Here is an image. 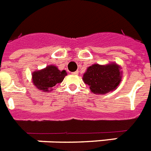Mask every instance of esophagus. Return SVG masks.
Returning a JSON list of instances; mask_svg holds the SVG:
<instances>
[{"mask_svg":"<svg viewBox=\"0 0 151 151\" xmlns=\"http://www.w3.org/2000/svg\"><path fill=\"white\" fill-rule=\"evenodd\" d=\"M72 74H73V75H76H76H79V72H78V71H76V72H72Z\"/></svg>","mask_w":151,"mask_h":151,"instance_id":"esophagus-1","label":"esophagus"}]
</instances>
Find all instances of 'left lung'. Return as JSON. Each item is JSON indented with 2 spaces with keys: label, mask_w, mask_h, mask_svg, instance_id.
<instances>
[{
  "label": "left lung",
  "mask_w": 151,
  "mask_h": 151,
  "mask_svg": "<svg viewBox=\"0 0 151 151\" xmlns=\"http://www.w3.org/2000/svg\"><path fill=\"white\" fill-rule=\"evenodd\" d=\"M116 63L105 65L94 64L88 67L83 80L90 86L91 92L96 94H104L114 91L122 81V71Z\"/></svg>",
  "instance_id": "obj_1"
}]
</instances>
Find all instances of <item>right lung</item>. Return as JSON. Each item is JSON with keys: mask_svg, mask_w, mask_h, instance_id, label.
Wrapping results in <instances>:
<instances>
[{"mask_svg": "<svg viewBox=\"0 0 151 151\" xmlns=\"http://www.w3.org/2000/svg\"><path fill=\"white\" fill-rule=\"evenodd\" d=\"M67 76L65 70L60 71L55 65H48L45 68L32 72V83L38 90L50 92L58 83L63 81Z\"/></svg>", "mask_w": 151, "mask_h": 151, "instance_id": "1", "label": "right lung"}]
</instances>
